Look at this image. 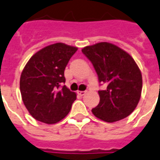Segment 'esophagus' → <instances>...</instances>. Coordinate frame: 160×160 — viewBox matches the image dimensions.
<instances>
[{"instance_id": "34e87169", "label": "esophagus", "mask_w": 160, "mask_h": 160, "mask_svg": "<svg viewBox=\"0 0 160 160\" xmlns=\"http://www.w3.org/2000/svg\"><path fill=\"white\" fill-rule=\"evenodd\" d=\"M85 93H86V91H78V94L79 95V96H81V97L83 96V95H85Z\"/></svg>"}]
</instances>
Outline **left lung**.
<instances>
[{
    "label": "left lung",
    "mask_w": 160,
    "mask_h": 160,
    "mask_svg": "<svg viewBox=\"0 0 160 160\" xmlns=\"http://www.w3.org/2000/svg\"><path fill=\"white\" fill-rule=\"evenodd\" d=\"M82 52L91 62L98 82L107 85L98 91L100 101L92 113L108 123L128 117L137 107L142 91V75L134 59L109 42L87 46Z\"/></svg>",
    "instance_id": "left-lung-1"
}]
</instances>
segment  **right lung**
Returning <instances> with one entry per match:
<instances>
[{
    "instance_id": "obj_1",
    "label": "right lung",
    "mask_w": 160,
    "mask_h": 160,
    "mask_svg": "<svg viewBox=\"0 0 160 160\" xmlns=\"http://www.w3.org/2000/svg\"><path fill=\"white\" fill-rule=\"evenodd\" d=\"M78 48L62 42L48 45L28 60L20 78L24 105L35 119L55 124L64 118L77 98L62 83L64 69Z\"/></svg>"
}]
</instances>
